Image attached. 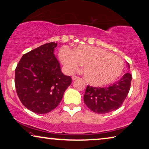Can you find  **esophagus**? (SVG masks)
I'll return each instance as SVG.
<instances>
[{"instance_id": "obj_1", "label": "esophagus", "mask_w": 149, "mask_h": 149, "mask_svg": "<svg viewBox=\"0 0 149 149\" xmlns=\"http://www.w3.org/2000/svg\"><path fill=\"white\" fill-rule=\"evenodd\" d=\"M72 80H76V79H79V77L75 76V75H74V76H72Z\"/></svg>"}]
</instances>
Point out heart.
I'll use <instances>...</instances> for the list:
<instances>
[{
	"instance_id": "heart-1",
	"label": "heart",
	"mask_w": 149,
	"mask_h": 149,
	"mask_svg": "<svg viewBox=\"0 0 149 149\" xmlns=\"http://www.w3.org/2000/svg\"><path fill=\"white\" fill-rule=\"evenodd\" d=\"M59 55L63 64L71 72L78 70L81 64L85 65L83 74L85 80L95 86L111 84L121 76L124 69L121 58L94 47L80 45L74 51L63 47Z\"/></svg>"
}]
</instances>
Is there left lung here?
<instances>
[{"label": "left lung", "instance_id": "left-lung-1", "mask_svg": "<svg viewBox=\"0 0 149 149\" xmlns=\"http://www.w3.org/2000/svg\"><path fill=\"white\" fill-rule=\"evenodd\" d=\"M132 79V74L127 72L120 80L107 87L87 85L83 97L85 104L91 111L98 114L115 111L121 107L127 97Z\"/></svg>", "mask_w": 149, "mask_h": 149}]
</instances>
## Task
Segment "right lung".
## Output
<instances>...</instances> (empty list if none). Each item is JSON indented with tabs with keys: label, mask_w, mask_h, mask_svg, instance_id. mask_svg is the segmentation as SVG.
Listing matches in <instances>:
<instances>
[{
	"label": "right lung",
	"mask_w": 149,
	"mask_h": 149,
	"mask_svg": "<svg viewBox=\"0 0 149 149\" xmlns=\"http://www.w3.org/2000/svg\"><path fill=\"white\" fill-rule=\"evenodd\" d=\"M54 42L42 45L22 57L15 72L16 92L24 107L38 114L53 111L72 83L54 56Z\"/></svg>",
	"instance_id": "obj_1"
}]
</instances>
